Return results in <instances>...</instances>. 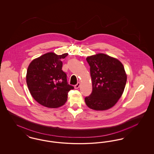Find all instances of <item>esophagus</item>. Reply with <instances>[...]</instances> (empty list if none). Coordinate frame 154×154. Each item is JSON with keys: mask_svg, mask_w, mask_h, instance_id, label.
Wrapping results in <instances>:
<instances>
[{"mask_svg": "<svg viewBox=\"0 0 154 154\" xmlns=\"http://www.w3.org/2000/svg\"><path fill=\"white\" fill-rule=\"evenodd\" d=\"M80 82H77V84L74 85V88H75V89H78V88L80 87Z\"/></svg>", "mask_w": 154, "mask_h": 154, "instance_id": "1", "label": "esophagus"}]
</instances>
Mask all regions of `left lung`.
Returning a JSON list of instances; mask_svg holds the SVG:
<instances>
[{"label":"left lung","mask_w":154,"mask_h":154,"mask_svg":"<svg viewBox=\"0 0 154 154\" xmlns=\"http://www.w3.org/2000/svg\"><path fill=\"white\" fill-rule=\"evenodd\" d=\"M86 59L90 66L92 92L85 97V103L93 110H107L116 104L124 91L127 80L124 67L117 59L104 54Z\"/></svg>","instance_id":"left-lung-1"}]
</instances>
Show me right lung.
<instances>
[{
    "mask_svg": "<svg viewBox=\"0 0 154 154\" xmlns=\"http://www.w3.org/2000/svg\"><path fill=\"white\" fill-rule=\"evenodd\" d=\"M68 55L48 52L34 59L27 70L26 83L30 93L40 104L49 108L63 106L68 92L74 87L68 84L66 73L62 70V59Z\"/></svg>",
    "mask_w": 154,
    "mask_h": 154,
    "instance_id": "1",
    "label": "right lung"
}]
</instances>
